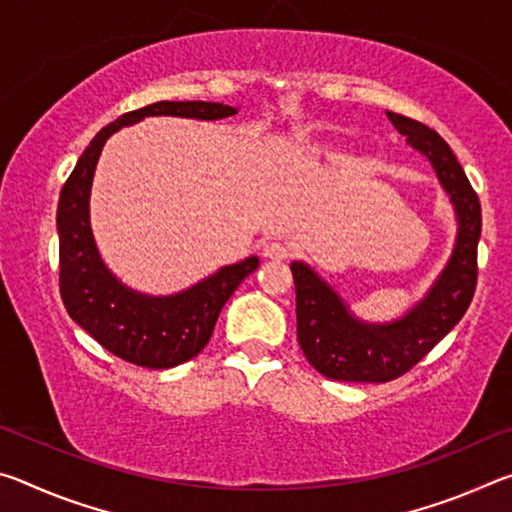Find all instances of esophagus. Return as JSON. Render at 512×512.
<instances>
[{
	"mask_svg": "<svg viewBox=\"0 0 512 512\" xmlns=\"http://www.w3.org/2000/svg\"><path fill=\"white\" fill-rule=\"evenodd\" d=\"M262 255L266 259H275V262H282V259L289 257V248L280 244V241H266L262 246Z\"/></svg>",
	"mask_w": 512,
	"mask_h": 512,
	"instance_id": "1",
	"label": "esophagus"
}]
</instances>
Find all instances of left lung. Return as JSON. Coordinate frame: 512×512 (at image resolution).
I'll use <instances>...</instances> for the list:
<instances>
[{"instance_id": "left-lung-1", "label": "left lung", "mask_w": 512, "mask_h": 512, "mask_svg": "<svg viewBox=\"0 0 512 512\" xmlns=\"http://www.w3.org/2000/svg\"><path fill=\"white\" fill-rule=\"evenodd\" d=\"M386 117L406 144L429 160L454 207L456 239L452 255L429 291L406 314L386 323H368L354 316L341 293L314 268L291 262L300 348L320 375L339 381H391L404 375L452 332L470 307L476 287L479 196L449 144L436 131L397 112H386Z\"/></svg>"}]
</instances>
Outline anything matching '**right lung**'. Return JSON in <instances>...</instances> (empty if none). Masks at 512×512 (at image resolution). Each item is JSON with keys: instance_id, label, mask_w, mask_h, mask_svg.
<instances>
[{"instance_id": "1", "label": "right lung", "mask_w": 512, "mask_h": 512, "mask_svg": "<svg viewBox=\"0 0 512 512\" xmlns=\"http://www.w3.org/2000/svg\"><path fill=\"white\" fill-rule=\"evenodd\" d=\"M237 112L235 106L212 101H158L126 112L94 135L63 185L56 212L60 296L74 323L119 359L160 370L196 357L210 341L223 305L259 266V257L250 255L237 264L221 266L205 280L171 296H149L121 282L103 262L90 223L92 180L103 144L144 117L214 121Z\"/></svg>"}]
</instances>
